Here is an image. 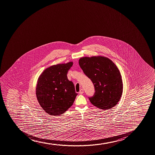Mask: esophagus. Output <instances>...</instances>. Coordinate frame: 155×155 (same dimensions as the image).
<instances>
[{
  "instance_id": "1",
  "label": "esophagus",
  "mask_w": 155,
  "mask_h": 155,
  "mask_svg": "<svg viewBox=\"0 0 155 155\" xmlns=\"http://www.w3.org/2000/svg\"><path fill=\"white\" fill-rule=\"evenodd\" d=\"M84 89H81V90H80V91H79V93L80 94H82L83 93H84Z\"/></svg>"
}]
</instances>
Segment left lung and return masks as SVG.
<instances>
[{
	"label": "left lung",
	"instance_id": "left-lung-1",
	"mask_svg": "<svg viewBox=\"0 0 155 155\" xmlns=\"http://www.w3.org/2000/svg\"><path fill=\"white\" fill-rule=\"evenodd\" d=\"M79 64L94 84L95 92L89 97L92 104L105 110L115 106L123 93L122 77L116 65L102 56L81 58Z\"/></svg>",
	"mask_w": 155,
	"mask_h": 155
}]
</instances>
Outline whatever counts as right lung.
<instances>
[{
    "label": "right lung",
    "mask_w": 155,
    "mask_h": 155,
    "mask_svg": "<svg viewBox=\"0 0 155 155\" xmlns=\"http://www.w3.org/2000/svg\"><path fill=\"white\" fill-rule=\"evenodd\" d=\"M73 62L50 66L44 71L38 80L36 95L38 103L48 114L64 113L73 104L78 95L73 82L67 74Z\"/></svg>",
    "instance_id": "1"
}]
</instances>
